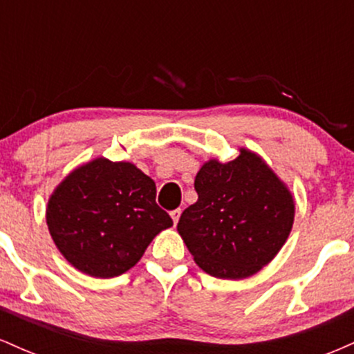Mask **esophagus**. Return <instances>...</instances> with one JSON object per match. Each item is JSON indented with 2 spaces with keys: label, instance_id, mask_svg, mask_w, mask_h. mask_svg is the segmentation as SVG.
I'll return each mask as SVG.
<instances>
[{
  "label": "esophagus",
  "instance_id": "1",
  "mask_svg": "<svg viewBox=\"0 0 354 354\" xmlns=\"http://www.w3.org/2000/svg\"><path fill=\"white\" fill-rule=\"evenodd\" d=\"M169 214H171V218H173V223H174V225H176V223H178V219H180V216H181V209H180V208H178V209H173L171 213H169Z\"/></svg>",
  "mask_w": 354,
  "mask_h": 354
}]
</instances>
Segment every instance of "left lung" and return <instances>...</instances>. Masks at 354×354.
I'll list each match as a JSON object with an SVG mask.
<instances>
[{"instance_id":"8db88e82","label":"left lung","mask_w":354,"mask_h":354,"mask_svg":"<svg viewBox=\"0 0 354 354\" xmlns=\"http://www.w3.org/2000/svg\"><path fill=\"white\" fill-rule=\"evenodd\" d=\"M194 189L198 201L183 211L178 231L196 265L211 276H253L290 236L293 196L250 149H239L230 163L209 160L203 165Z\"/></svg>"}]
</instances>
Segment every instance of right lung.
I'll use <instances>...</instances> for the list:
<instances>
[{
    "instance_id": "obj_1",
    "label": "right lung",
    "mask_w": 354,
    "mask_h": 354,
    "mask_svg": "<svg viewBox=\"0 0 354 354\" xmlns=\"http://www.w3.org/2000/svg\"><path fill=\"white\" fill-rule=\"evenodd\" d=\"M46 223L61 254L81 273L113 278L133 268L173 219L156 205V185L135 165L96 158L53 191Z\"/></svg>"
}]
</instances>
